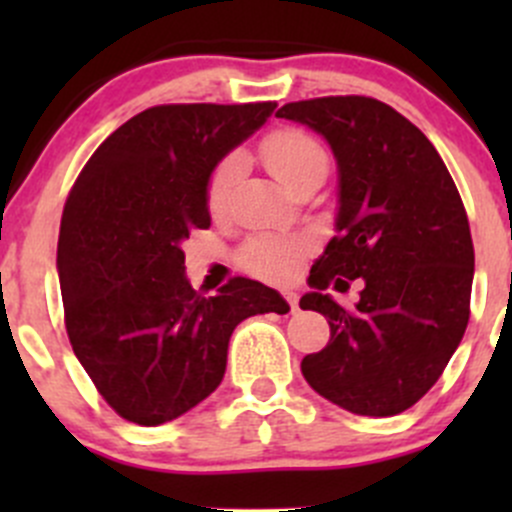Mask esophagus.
I'll use <instances>...</instances> for the list:
<instances>
[{"label":"esophagus","instance_id":"esophagus-1","mask_svg":"<svg viewBox=\"0 0 512 512\" xmlns=\"http://www.w3.org/2000/svg\"><path fill=\"white\" fill-rule=\"evenodd\" d=\"M285 297H287V302H289V307H292V312H297V304H299V297H297V292H285Z\"/></svg>","mask_w":512,"mask_h":512}]
</instances>
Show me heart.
Here are the masks:
<instances>
[{
	"label": "heart",
	"instance_id": "obj_1",
	"mask_svg": "<svg viewBox=\"0 0 512 512\" xmlns=\"http://www.w3.org/2000/svg\"><path fill=\"white\" fill-rule=\"evenodd\" d=\"M262 158H265L270 173L280 183H285L287 188H294L299 180L317 173V170H327V153H324V148L309 133L294 131V128H285V131L267 136L265 143H262ZM242 168H245V160L237 156V153H232L213 170L208 183L210 210L223 208L227 195H230L237 178L242 175ZM299 252H302V242L299 240L282 235H260L252 237L245 245L242 265L247 270L257 272L260 277H267V280H282V277L292 272Z\"/></svg>",
	"mask_w": 512,
	"mask_h": 512
}]
</instances>
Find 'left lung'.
Returning <instances> with one entry per match:
<instances>
[{"label":"left lung","instance_id":"8db88e82","mask_svg":"<svg viewBox=\"0 0 512 512\" xmlns=\"http://www.w3.org/2000/svg\"><path fill=\"white\" fill-rule=\"evenodd\" d=\"M277 118L312 128L337 160V235L299 299L327 317L329 344L304 356V379L352 414H401L436 384L468 324L476 257L456 183L433 143L376 98L294 101ZM347 279L365 282L352 313L323 292Z\"/></svg>","mask_w":512,"mask_h":512}]
</instances>
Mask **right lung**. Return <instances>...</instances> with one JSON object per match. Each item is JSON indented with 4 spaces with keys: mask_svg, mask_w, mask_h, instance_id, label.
Instances as JSON below:
<instances>
[{
    "mask_svg": "<svg viewBox=\"0 0 512 512\" xmlns=\"http://www.w3.org/2000/svg\"><path fill=\"white\" fill-rule=\"evenodd\" d=\"M275 103L153 106L111 133L61 215L59 270L76 359L118 416L160 426L220 386L237 324L287 314L277 289L235 277L200 297L183 242L210 225L208 183Z\"/></svg>",
    "mask_w": 512,
    "mask_h": 512,
    "instance_id": "obj_1",
    "label": "right lung"
}]
</instances>
